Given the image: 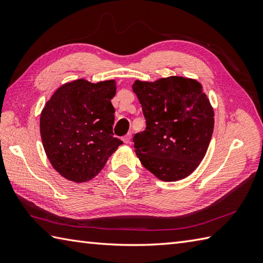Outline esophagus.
I'll return each instance as SVG.
<instances>
[{"label":"esophagus","mask_w":263,"mask_h":263,"mask_svg":"<svg viewBox=\"0 0 263 263\" xmlns=\"http://www.w3.org/2000/svg\"><path fill=\"white\" fill-rule=\"evenodd\" d=\"M131 138H132V135H131V133H127V135H125L124 137L122 138V140H123V142L127 144V143H130V142H131Z\"/></svg>","instance_id":"1"}]
</instances>
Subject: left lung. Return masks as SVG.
<instances>
[{
    "label": "left lung",
    "mask_w": 263,
    "mask_h": 263,
    "mask_svg": "<svg viewBox=\"0 0 263 263\" xmlns=\"http://www.w3.org/2000/svg\"><path fill=\"white\" fill-rule=\"evenodd\" d=\"M146 130L133 137L144 168L159 180L178 181L197 168L214 131V110L200 83L183 77L133 83Z\"/></svg>",
    "instance_id": "left-lung-1"
}]
</instances>
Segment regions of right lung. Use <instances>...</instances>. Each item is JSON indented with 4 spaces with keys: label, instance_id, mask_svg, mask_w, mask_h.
<instances>
[{
    "label": "right lung",
    "instance_id": "add662e5",
    "mask_svg": "<svg viewBox=\"0 0 263 263\" xmlns=\"http://www.w3.org/2000/svg\"><path fill=\"white\" fill-rule=\"evenodd\" d=\"M114 80L61 86L41 114V136L52 166L77 183L91 180L123 143L114 137Z\"/></svg>",
    "mask_w": 263,
    "mask_h": 263
}]
</instances>
